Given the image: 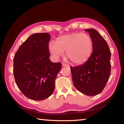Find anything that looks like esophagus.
I'll return each instance as SVG.
<instances>
[{"label":"esophagus","mask_w":124,"mask_h":124,"mask_svg":"<svg viewBox=\"0 0 124 124\" xmlns=\"http://www.w3.org/2000/svg\"><path fill=\"white\" fill-rule=\"evenodd\" d=\"M62 66H64V67H70V66L68 65V64L64 63H62Z\"/></svg>","instance_id":"esophagus-1"}]
</instances>
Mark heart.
Returning a JSON list of instances; mask_svg holds the SVG:
<instances>
[{
	"instance_id": "b5f03b06",
	"label": "heart",
	"mask_w": 124,
	"mask_h": 124,
	"mask_svg": "<svg viewBox=\"0 0 124 124\" xmlns=\"http://www.w3.org/2000/svg\"><path fill=\"white\" fill-rule=\"evenodd\" d=\"M48 51L54 58H58L66 51L68 58L73 63L83 64L89 60L92 54L93 42L89 35L81 32L63 35L56 42L51 41Z\"/></svg>"
}]
</instances>
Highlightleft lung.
Masks as SVG:
<instances>
[{
    "mask_svg": "<svg viewBox=\"0 0 124 124\" xmlns=\"http://www.w3.org/2000/svg\"><path fill=\"white\" fill-rule=\"evenodd\" d=\"M84 30L89 33L93 40V52L85 63L70 68L76 89L85 95L93 96L101 93L109 80L111 52L107 42L97 30Z\"/></svg>",
    "mask_w": 124,
    "mask_h": 124,
    "instance_id": "1",
    "label": "left lung"
}]
</instances>
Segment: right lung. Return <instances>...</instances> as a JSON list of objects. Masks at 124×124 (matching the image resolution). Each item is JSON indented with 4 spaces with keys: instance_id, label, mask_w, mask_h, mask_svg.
Instances as JSON below:
<instances>
[{
    "instance_id": "right-lung-1",
    "label": "right lung",
    "mask_w": 124,
    "mask_h": 124,
    "mask_svg": "<svg viewBox=\"0 0 124 124\" xmlns=\"http://www.w3.org/2000/svg\"><path fill=\"white\" fill-rule=\"evenodd\" d=\"M50 35L36 33L23 42L14 57L13 73L21 92L29 99L42 101L52 95L54 82L62 68L50 60Z\"/></svg>"
}]
</instances>
